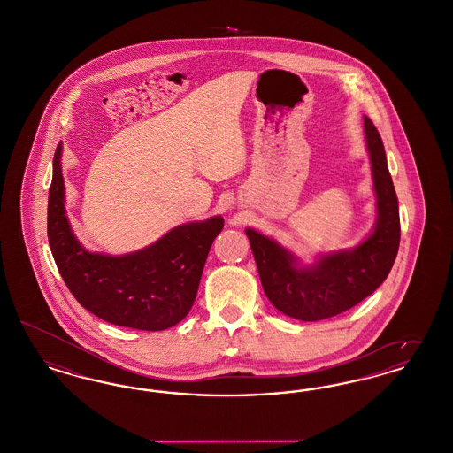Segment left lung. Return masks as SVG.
<instances>
[{
    "label": "left lung",
    "instance_id": "8db88e82",
    "mask_svg": "<svg viewBox=\"0 0 453 453\" xmlns=\"http://www.w3.org/2000/svg\"><path fill=\"white\" fill-rule=\"evenodd\" d=\"M364 124L379 217L373 233L358 248L324 257L311 268H297L296 258L275 241L246 229L266 297L294 319L321 321L351 309L388 279L397 257L401 241L397 195L380 134L368 117Z\"/></svg>",
    "mask_w": 453,
    "mask_h": 453
}]
</instances>
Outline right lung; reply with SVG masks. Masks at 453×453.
I'll list each match as a JSON object with an SVG mask.
<instances>
[{
    "instance_id": "obj_1",
    "label": "right lung",
    "mask_w": 453,
    "mask_h": 453,
    "mask_svg": "<svg viewBox=\"0 0 453 453\" xmlns=\"http://www.w3.org/2000/svg\"><path fill=\"white\" fill-rule=\"evenodd\" d=\"M61 144L54 152L49 187L47 237L69 292L96 318L141 331H163L192 309L203 265L222 217L178 226L150 248L126 257L88 253L65 214Z\"/></svg>"
}]
</instances>
